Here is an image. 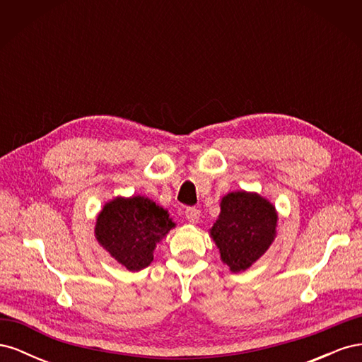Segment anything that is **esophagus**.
<instances>
[{
  "label": "esophagus",
  "mask_w": 362,
  "mask_h": 362,
  "mask_svg": "<svg viewBox=\"0 0 362 362\" xmlns=\"http://www.w3.org/2000/svg\"><path fill=\"white\" fill-rule=\"evenodd\" d=\"M185 217H187V221L190 223H198L199 222V217H201V211L198 210V208L189 206L187 210H185Z\"/></svg>",
  "instance_id": "1"
}]
</instances>
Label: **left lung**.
I'll return each mask as SVG.
<instances>
[{
  "label": "left lung",
  "mask_w": 362,
  "mask_h": 362,
  "mask_svg": "<svg viewBox=\"0 0 362 362\" xmlns=\"http://www.w3.org/2000/svg\"><path fill=\"white\" fill-rule=\"evenodd\" d=\"M278 213L269 199L255 192H231L221 201V214L210 229L221 259L229 270L249 269L276 237Z\"/></svg>",
  "instance_id": "left-lung-1"
}]
</instances>
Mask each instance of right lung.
I'll use <instances>...</instances> for the list:
<instances>
[{
    "label": "right lung",
    "instance_id": "add662e5",
    "mask_svg": "<svg viewBox=\"0 0 362 362\" xmlns=\"http://www.w3.org/2000/svg\"><path fill=\"white\" fill-rule=\"evenodd\" d=\"M175 222L168 210L145 196L117 198L107 202L96 217L95 237L119 264L129 272L148 267L154 249Z\"/></svg>",
    "mask_w": 362,
    "mask_h": 362
}]
</instances>
